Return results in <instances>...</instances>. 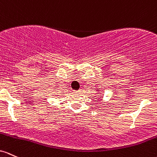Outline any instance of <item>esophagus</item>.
<instances>
[{
	"instance_id": "1",
	"label": "esophagus",
	"mask_w": 157,
	"mask_h": 157,
	"mask_svg": "<svg viewBox=\"0 0 157 157\" xmlns=\"http://www.w3.org/2000/svg\"><path fill=\"white\" fill-rule=\"evenodd\" d=\"M80 92H81L80 90H78V91H75V93H80Z\"/></svg>"
}]
</instances>
